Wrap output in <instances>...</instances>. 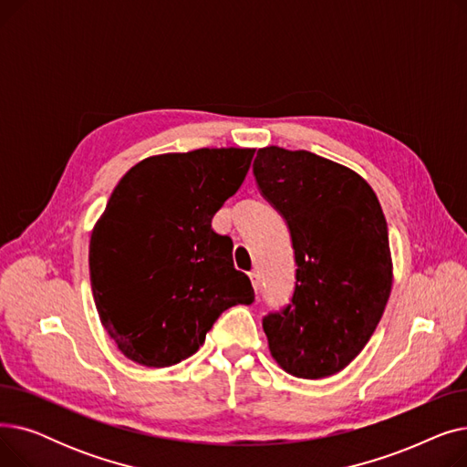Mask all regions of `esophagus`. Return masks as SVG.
Instances as JSON below:
<instances>
[{
    "instance_id": "1",
    "label": "esophagus",
    "mask_w": 467,
    "mask_h": 467,
    "mask_svg": "<svg viewBox=\"0 0 467 467\" xmlns=\"http://www.w3.org/2000/svg\"><path fill=\"white\" fill-rule=\"evenodd\" d=\"M250 280H252L254 289H255V291H259V287H261V276H259V273H257V271H252V273H250Z\"/></svg>"
}]
</instances>
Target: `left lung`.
<instances>
[{"instance_id": "8db88e82", "label": "left lung", "mask_w": 467, "mask_h": 467, "mask_svg": "<svg viewBox=\"0 0 467 467\" xmlns=\"http://www.w3.org/2000/svg\"><path fill=\"white\" fill-rule=\"evenodd\" d=\"M254 176L285 219L297 265L291 303L263 317L268 350L293 377H331L369 342L391 291L380 202L354 170L310 151L263 147Z\"/></svg>"}]
</instances>
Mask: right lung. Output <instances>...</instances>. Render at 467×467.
I'll list each match as a JSON object with an SVG mask.
<instances>
[{
  "mask_svg": "<svg viewBox=\"0 0 467 467\" xmlns=\"http://www.w3.org/2000/svg\"><path fill=\"white\" fill-rule=\"evenodd\" d=\"M255 150L221 147L143 159L120 178L90 236V285L117 348L145 367L176 365L213 322L252 305L233 240L212 217L246 178Z\"/></svg>",
  "mask_w": 467,
  "mask_h": 467,
  "instance_id": "right-lung-1",
  "label": "right lung"
}]
</instances>
